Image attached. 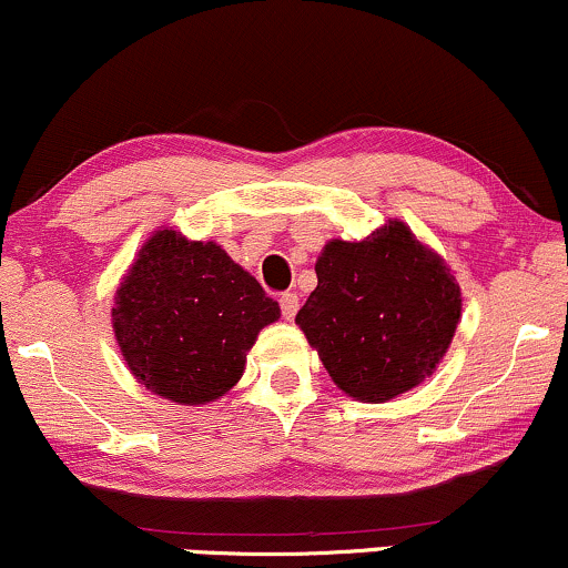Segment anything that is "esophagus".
Listing matches in <instances>:
<instances>
[{
  "label": "esophagus",
  "instance_id": "obj_1",
  "mask_svg": "<svg viewBox=\"0 0 568 568\" xmlns=\"http://www.w3.org/2000/svg\"><path fill=\"white\" fill-rule=\"evenodd\" d=\"M278 303H282V313H284V318L286 321H292L297 316V307H300V303H297V295L295 292H284L282 295V300H278Z\"/></svg>",
  "mask_w": 568,
  "mask_h": 568
}]
</instances>
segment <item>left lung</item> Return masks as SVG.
<instances>
[{"instance_id":"8db88e82","label":"left lung","mask_w":568,"mask_h":568,"mask_svg":"<svg viewBox=\"0 0 568 568\" xmlns=\"http://www.w3.org/2000/svg\"><path fill=\"white\" fill-rule=\"evenodd\" d=\"M316 276L295 324L347 397L387 403L437 371L464 300L447 263L403 221L366 240H328Z\"/></svg>"}]
</instances>
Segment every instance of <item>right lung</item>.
<instances>
[{"label":"right lung","instance_id":"obj_1","mask_svg":"<svg viewBox=\"0 0 568 568\" xmlns=\"http://www.w3.org/2000/svg\"><path fill=\"white\" fill-rule=\"evenodd\" d=\"M276 300L215 242L158 229L123 273L110 311L139 384L176 405H207L242 379Z\"/></svg>","mask_w":568,"mask_h":568}]
</instances>
